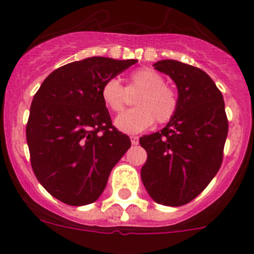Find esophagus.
<instances>
[{"instance_id":"esophagus-1","label":"esophagus","mask_w":254,"mask_h":254,"mask_svg":"<svg viewBox=\"0 0 254 254\" xmlns=\"http://www.w3.org/2000/svg\"><path fill=\"white\" fill-rule=\"evenodd\" d=\"M131 143H132V145H137V143H138L137 136H131Z\"/></svg>"}]
</instances>
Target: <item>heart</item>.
Here are the masks:
<instances>
[{
  "instance_id": "heart-1",
  "label": "heart",
  "mask_w": 254,
  "mask_h": 254,
  "mask_svg": "<svg viewBox=\"0 0 254 254\" xmlns=\"http://www.w3.org/2000/svg\"><path fill=\"white\" fill-rule=\"evenodd\" d=\"M129 87L137 89L133 104L136 108L125 112L116 120L121 131L136 133L149 128L155 122L167 125L178 112L179 96L177 90L165 84V78L152 68L134 69L129 75ZM102 100L113 113H121L126 107L125 89L116 78H111L102 86Z\"/></svg>"
}]
</instances>
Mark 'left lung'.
I'll list each match as a JSON object with an SVG mask.
<instances>
[{"mask_svg": "<svg viewBox=\"0 0 254 254\" xmlns=\"http://www.w3.org/2000/svg\"><path fill=\"white\" fill-rule=\"evenodd\" d=\"M154 67L177 84L179 107L161 131L140 137L147 152L141 178L155 202L182 206L196 198L219 172L228 117L223 94L205 71L173 60Z\"/></svg>", "mask_w": 254, "mask_h": 254, "instance_id": "1", "label": "left lung"}]
</instances>
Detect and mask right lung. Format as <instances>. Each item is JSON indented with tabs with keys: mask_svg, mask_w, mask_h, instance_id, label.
Instances as JSON below:
<instances>
[{
	"mask_svg": "<svg viewBox=\"0 0 254 254\" xmlns=\"http://www.w3.org/2000/svg\"><path fill=\"white\" fill-rule=\"evenodd\" d=\"M136 62L85 58L55 69L35 93L26 123L31 168L40 185L64 203L96 201L131 147L128 136L112 125L100 91Z\"/></svg>",
	"mask_w": 254,
	"mask_h": 254,
	"instance_id": "obj_1",
	"label": "right lung"
}]
</instances>
